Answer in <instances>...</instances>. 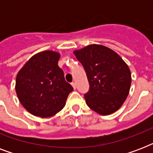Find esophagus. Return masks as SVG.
Returning <instances> with one entry per match:
<instances>
[{
	"mask_svg": "<svg viewBox=\"0 0 153 153\" xmlns=\"http://www.w3.org/2000/svg\"><path fill=\"white\" fill-rule=\"evenodd\" d=\"M71 85H72V86H73V88H74V89H76V83H75L74 82H71Z\"/></svg>",
	"mask_w": 153,
	"mask_h": 153,
	"instance_id": "esophagus-1",
	"label": "esophagus"
}]
</instances>
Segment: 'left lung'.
I'll list each match as a JSON object with an SVG mask.
<instances>
[{"instance_id":"left-lung-1","label":"left lung","mask_w":153,"mask_h":153,"mask_svg":"<svg viewBox=\"0 0 153 153\" xmlns=\"http://www.w3.org/2000/svg\"><path fill=\"white\" fill-rule=\"evenodd\" d=\"M86 71L90 88L84 94L91 109L102 115L117 111L129 92L131 73L123 59L106 47L91 44L74 51Z\"/></svg>"}]
</instances>
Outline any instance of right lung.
<instances>
[{
	"label": "right lung",
	"mask_w": 153,
	"mask_h": 153,
	"mask_svg": "<svg viewBox=\"0 0 153 153\" xmlns=\"http://www.w3.org/2000/svg\"><path fill=\"white\" fill-rule=\"evenodd\" d=\"M60 55L51 51L32 56L20 70L16 80V92L22 105L35 116L48 117L63 108L73 91L58 66Z\"/></svg>",
	"instance_id": "obj_1"
}]
</instances>
